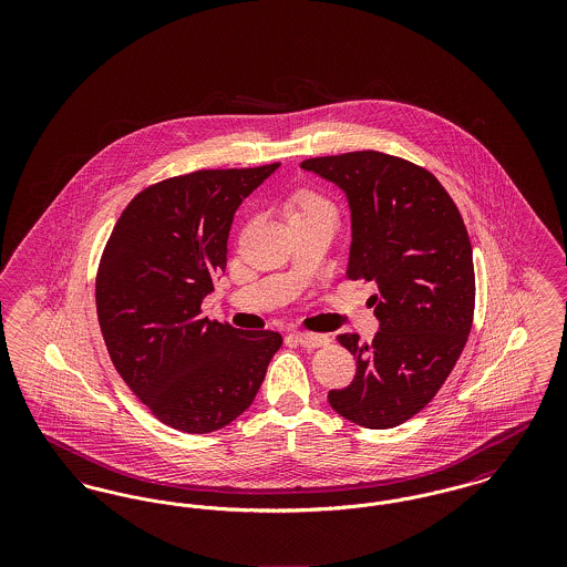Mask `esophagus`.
Instances as JSON below:
<instances>
[{
    "label": "esophagus",
    "instance_id": "34e87169",
    "mask_svg": "<svg viewBox=\"0 0 567 567\" xmlns=\"http://www.w3.org/2000/svg\"><path fill=\"white\" fill-rule=\"evenodd\" d=\"M296 340L297 344L306 347V349H319L329 344V338L324 333H293L291 336Z\"/></svg>",
    "mask_w": 567,
    "mask_h": 567
}]
</instances>
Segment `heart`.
I'll return each instance as SVG.
<instances>
[{"instance_id": "b5f03b06", "label": "heart", "mask_w": 567, "mask_h": 567, "mask_svg": "<svg viewBox=\"0 0 567 567\" xmlns=\"http://www.w3.org/2000/svg\"><path fill=\"white\" fill-rule=\"evenodd\" d=\"M296 216L312 215V213H333L331 204L315 190H299L293 197Z\"/></svg>"}]
</instances>
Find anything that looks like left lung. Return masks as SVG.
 Listing matches in <instances>:
<instances>
[{"label":"left lung","mask_w":567,"mask_h":567,"mask_svg":"<svg viewBox=\"0 0 567 567\" xmlns=\"http://www.w3.org/2000/svg\"><path fill=\"white\" fill-rule=\"evenodd\" d=\"M347 193L351 280H374V340L342 333L357 359L331 408L368 430L398 427L432 402L453 372L474 319L472 244L453 197L421 165L378 151L301 162Z\"/></svg>","instance_id":"8db88e82"}]
</instances>
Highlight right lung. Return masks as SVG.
Returning <instances> with one entry per match:
<instances>
[{
  "label": "right lung",
  "instance_id": "obj_1",
  "mask_svg": "<svg viewBox=\"0 0 567 567\" xmlns=\"http://www.w3.org/2000/svg\"><path fill=\"white\" fill-rule=\"evenodd\" d=\"M280 163L197 169L140 190L100 259L95 303L116 372L162 423L185 433L229 425L252 404L276 331H243L202 317L227 266L244 197Z\"/></svg>",
  "mask_w": 567,
  "mask_h": 567
}]
</instances>
